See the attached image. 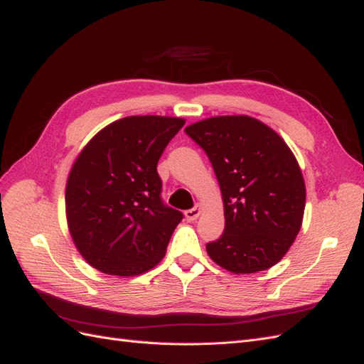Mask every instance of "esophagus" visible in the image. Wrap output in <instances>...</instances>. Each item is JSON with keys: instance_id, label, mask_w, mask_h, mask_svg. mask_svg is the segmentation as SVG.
I'll list each match as a JSON object with an SVG mask.
<instances>
[{"instance_id": "34e87169", "label": "esophagus", "mask_w": 364, "mask_h": 364, "mask_svg": "<svg viewBox=\"0 0 364 364\" xmlns=\"http://www.w3.org/2000/svg\"><path fill=\"white\" fill-rule=\"evenodd\" d=\"M200 213H202V208H200V205H197L196 208L185 211V218L188 220V222H194V220H197V217L200 215Z\"/></svg>"}]
</instances>
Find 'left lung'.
<instances>
[{"instance_id":"left-lung-1","label":"left lung","mask_w":364,"mask_h":364,"mask_svg":"<svg viewBox=\"0 0 364 364\" xmlns=\"http://www.w3.org/2000/svg\"><path fill=\"white\" fill-rule=\"evenodd\" d=\"M211 161L225 209V232L206 245L220 267L245 274L279 262L299 234L305 181L279 134L249 115H218L185 127Z\"/></svg>"}]
</instances>
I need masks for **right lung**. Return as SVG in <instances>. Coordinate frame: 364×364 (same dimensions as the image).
I'll return each mask as SVG.
<instances>
[{
	"instance_id": "1",
	"label": "right lung",
	"mask_w": 364,
	"mask_h": 364,
	"mask_svg": "<svg viewBox=\"0 0 364 364\" xmlns=\"http://www.w3.org/2000/svg\"><path fill=\"white\" fill-rule=\"evenodd\" d=\"M183 124L179 117L121 118L97 132L77 155L65 213L77 250L94 269L136 277L165 257L182 213L162 205L156 165Z\"/></svg>"
}]
</instances>
